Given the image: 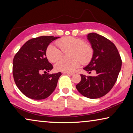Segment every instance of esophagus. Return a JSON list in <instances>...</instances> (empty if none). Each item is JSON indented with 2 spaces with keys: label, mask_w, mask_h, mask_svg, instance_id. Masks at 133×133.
<instances>
[{
  "label": "esophagus",
  "mask_w": 133,
  "mask_h": 133,
  "mask_svg": "<svg viewBox=\"0 0 133 133\" xmlns=\"http://www.w3.org/2000/svg\"><path fill=\"white\" fill-rule=\"evenodd\" d=\"M63 73H64V74L67 75H70V76H73V75H74V73H67V72H64Z\"/></svg>",
  "instance_id": "34e87169"
}]
</instances>
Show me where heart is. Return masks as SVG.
<instances>
[{"mask_svg":"<svg viewBox=\"0 0 133 133\" xmlns=\"http://www.w3.org/2000/svg\"><path fill=\"white\" fill-rule=\"evenodd\" d=\"M56 44L63 52L71 50V60H60L54 66L56 70L62 72H72L79 67L82 62L88 63L93 54V49L89 44H86L83 39L71 36L65 37L56 41ZM51 44L47 48L46 55L51 62H56L62 58L63 52Z\"/></svg>","mask_w":133,"mask_h":133,"instance_id":"1","label":"heart"}]
</instances>
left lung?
Listing matches in <instances>:
<instances>
[{
    "instance_id": "8db88e82",
    "label": "left lung",
    "mask_w": 133,
    "mask_h": 133,
    "mask_svg": "<svg viewBox=\"0 0 133 133\" xmlns=\"http://www.w3.org/2000/svg\"><path fill=\"white\" fill-rule=\"evenodd\" d=\"M87 39L93 49L90 62L83 69L96 75L86 77L81 75V81L76 85L82 95L90 99L101 98L110 91L117 81L122 61L115 44L96 33H90Z\"/></svg>"
}]
</instances>
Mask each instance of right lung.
I'll use <instances>...</instances> for the list:
<instances>
[{"label":"right lung","instance_id":"add662e5","mask_svg":"<svg viewBox=\"0 0 133 133\" xmlns=\"http://www.w3.org/2000/svg\"><path fill=\"white\" fill-rule=\"evenodd\" d=\"M58 37L41 36L28 40L15 56L13 76L18 89L29 98L44 99L55 90L62 73L49 72L52 66L46 57V51L52 41Z\"/></svg>","mask_w":133,"mask_h":133}]
</instances>
